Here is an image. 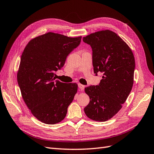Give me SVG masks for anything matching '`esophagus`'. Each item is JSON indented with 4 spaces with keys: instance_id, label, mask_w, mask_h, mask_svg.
<instances>
[{
    "instance_id": "obj_1",
    "label": "esophagus",
    "mask_w": 154,
    "mask_h": 154,
    "mask_svg": "<svg viewBox=\"0 0 154 154\" xmlns=\"http://www.w3.org/2000/svg\"><path fill=\"white\" fill-rule=\"evenodd\" d=\"M78 86H79V89H80L81 91H83L85 88V86H84V85H82L81 84H78Z\"/></svg>"
}]
</instances>
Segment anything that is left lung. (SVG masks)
Instances as JSON below:
<instances>
[{
  "label": "left lung",
  "mask_w": 154,
  "mask_h": 154,
  "mask_svg": "<svg viewBox=\"0 0 154 154\" xmlns=\"http://www.w3.org/2000/svg\"><path fill=\"white\" fill-rule=\"evenodd\" d=\"M83 41L92 48L95 75L103 73L99 85L85 88L90 101L84 112L92 120L106 121L121 109L132 89L134 55L128 44L109 30L91 33Z\"/></svg>",
  "instance_id": "obj_1"
}]
</instances>
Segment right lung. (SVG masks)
Returning a JSON list of instances; mask_svg holds the SVG:
<instances>
[{
    "mask_svg": "<svg viewBox=\"0 0 154 154\" xmlns=\"http://www.w3.org/2000/svg\"><path fill=\"white\" fill-rule=\"evenodd\" d=\"M81 38L48 32L31 40L22 53L17 73L21 93L32 114L43 123L63 120L77 91L76 83L61 82L54 75Z\"/></svg>",
    "mask_w": 154,
    "mask_h": 154,
    "instance_id": "1",
    "label": "right lung"
}]
</instances>
